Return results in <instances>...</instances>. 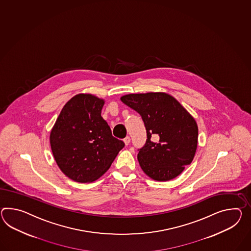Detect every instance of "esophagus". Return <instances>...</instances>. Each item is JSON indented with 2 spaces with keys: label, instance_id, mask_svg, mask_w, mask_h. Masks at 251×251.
<instances>
[{
  "label": "esophagus",
  "instance_id": "esophagus-1",
  "mask_svg": "<svg viewBox=\"0 0 251 251\" xmlns=\"http://www.w3.org/2000/svg\"><path fill=\"white\" fill-rule=\"evenodd\" d=\"M123 141H124L125 145H126V146H128V144H129V142H130V138H129L128 136H127V137L123 140Z\"/></svg>",
  "mask_w": 251,
  "mask_h": 251
}]
</instances>
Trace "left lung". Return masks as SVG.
I'll use <instances>...</instances> for the list:
<instances>
[{
    "label": "left lung",
    "mask_w": 251,
    "mask_h": 251,
    "mask_svg": "<svg viewBox=\"0 0 251 251\" xmlns=\"http://www.w3.org/2000/svg\"><path fill=\"white\" fill-rule=\"evenodd\" d=\"M121 100L140 113L147 130L146 143L138 153L141 170L157 181L177 177L195 156L199 136L195 119L166 92L130 93Z\"/></svg>",
    "instance_id": "left-lung-1"
}]
</instances>
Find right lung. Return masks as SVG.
<instances>
[{"mask_svg":"<svg viewBox=\"0 0 251 251\" xmlns=\"http://www.w3.org/2000/svg\"><path fill=\"white\" fill-rule=\"evenodd\" d=\"M105 100L79 93L63 106L50 134L57 165L76 182L95 181L109 170L124 142L101 117Z\"/></svg>","mask_w":251,"mask_h":251,"instance_id":"right-lung-1","label":"right lung"}]
</instances>
